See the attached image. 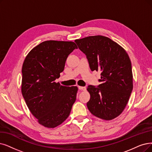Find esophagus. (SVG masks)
<instances>
[{"mask_svg":"<svg viewBox=\"0 0 152 152\" xmlns=\"http://www.w3.org/2000/svg\"><path fill=\"white\" fill-rule=\"evenodd\" d=\"M78 89L83 90V91H86L87 90V88L86 87H81V86H78Z\"/></svg>","mask_w":152,"mask_h":152,"instance_id":"esophagus-1","label":"esophagus"}]
</instances>
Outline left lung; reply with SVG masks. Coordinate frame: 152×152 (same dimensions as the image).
Wrapping results in <instances>:
<instances>
[{
  "label": "left lung",
  "instance_id": "left-lung-1",
  "mask_svg": "<svg viewBox=\"0 0 152 152\" xmlns=\"http://www.w3.org/2000/svg\"><path fill=\"white\" fill-rule=\"evenodd\" d=\"M88 59L92 71H101L98 87L88 86L87 105L94 116L111 120L122 113L133 89L132 64L123 47L102 35L75 40Z\"/></svg>",
  "mask_w": 152,
  "mask_h": 152
}]
</instances>
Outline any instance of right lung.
I'll return each instance as SVG.
<instances>
[{"instance_id": "obj_1", "label": "right lung", "mask_w": 152, "mask_h": 152, "mask_svg": "<svg viewBox=\"0 0 152 152\" xmlns=\"http://www.w3.org/2000/svg\"><path fill=\"white\" fill-rule=\"evenodd\" d=\"M74 42L47 40L33 48L23 63L21 91L30 112L47 128H55L68 118L78 88L56 82Z\"/></svg>"}]
</instances>
